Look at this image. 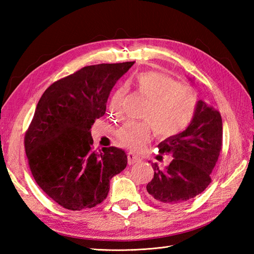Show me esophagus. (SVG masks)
I'll return each mask as SVG.
<instances>
[{
  "instance_id": "esophagus-1",
  "label": "esophagus",
  "mask_w": 254,
  "mask_h": 254,
  "mask_svg": "<svg viewBox=\"0 0 254 254\" xmlns=\"http://www.w3.org/2000/svg\"><path fill=\"white\" fill-rule=\"evenodd\" d=\"M127 161H128V165H133V164L137 163V161H139V158L136 155H134L133 153L130 152L127 154Z\"/></svg>"
}]
</instances>
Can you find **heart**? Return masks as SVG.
<instances>
[{
	"instance_id": "heart-1",
	"label": "heart",
	"mask_w": 254,
	"mask_h": 254,
	"mask_svg": "<svg viewBox=\"0 0 254 254\" xmlns=\"http://www.w3.org/2000/svg\"><path fill=\"white\" fill-rule=\"evenodd\" d=\"M137 93L147 99L141 118L147 122H127L119 128L117 136L124 146L142 149L154 131L161 137H171L182 132L191 122L196 108L194 91L178 84L167 75L157 72L139 73L131 79ZM123 96V90L113 95L110 107L115 110Z\"/></svg>"
}]
</instances>
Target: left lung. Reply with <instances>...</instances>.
<instances>
[{
  "label": "left lung",
  "instance_id": "8db88e82",
  "mask_svg": "<svg viewBox=\"0 0 254 254\" xmlns=\"http://www.w3.org/2000/svg\"><path fill=\"white\" fill-rule=\"evenodd\" d=\"M222 141L219 111L198 100L186 130L158 144L159 153L170 154L172 159L164 168L153 164L154 178L146 186L149 197L159 205L174 206L201 194L212 181L210 174L222 150Z\"/></svg>",
  "mask_w": 254,
  "mask_h": 254
}]
</instances>
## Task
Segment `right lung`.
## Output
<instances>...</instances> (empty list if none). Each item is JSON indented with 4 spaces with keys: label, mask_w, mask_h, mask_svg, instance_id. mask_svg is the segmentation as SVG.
Returning a JSON list of instances; mask_svg holds the SVG:
<instances>
[{
    "label": "right lung",
    "mask_w": 254,
    "mask_h": 254,
    "mask_svg": "<svg viewBox=\"0 0 254 254\" xmlns=\"http://www.w3.org/2000/svg\"><path fill=\"white\" fill-rule=\"evenodd\" d=\"M133 64L85 66L49 86L38 102L25 136L26 155L37 185L64 208L100 204L110 180L127 167L124 150L93 149L90 128L105 115L113 86Z\"/></svg>",
    "instance_id": "1"
}]
</instances>
